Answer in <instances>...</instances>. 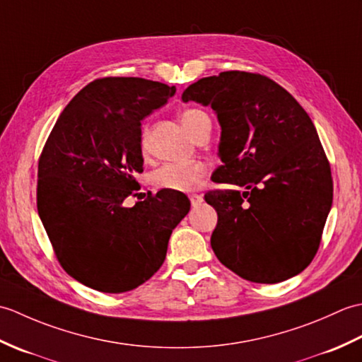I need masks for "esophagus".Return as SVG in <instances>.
Masks as SVG:
<instances>
[{"instance_id":"34e87169","label":"esophagus","mask_w":362,"mask_h":362,"mask_svg":"<svg viewBox=\"0 0 362 362\" xmlns=\"http://www.w3.org/2000/svg\"><path fill=\"white\" fill-rule=\"evenodd\" d=\"M189 201H191V205H193L194 209H196L199 204H202L204 197L201 194H189Z\"/></svg>"}]
</instances>
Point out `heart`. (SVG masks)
Here are the masks:
<instances>
[{
    "instance_id": "obj_1",
    "label": "heart",
    "mask_w": 362,
    "mask_h": 362,
    "mask_svg": "<svg viewBox=\"0 0 362 362\" xmlns=\"http://www.w3.org/2000/svg\"><path fill=\"white\" fill-rule=\"evenodd\" d=\"M180 122L191 136H196L205 124H210L206 115L199 109H185L180 113ZM148 141H146V132L141 136V149L146 151ZM206 173L205 163L199 160L177 161V163H166L160 166L152 174L153 185L158 188L174 189V191H191L194 189L199 182Z\"/></svg>"
}]
</instances>
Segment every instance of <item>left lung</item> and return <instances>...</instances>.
Here are the masks:
<instances>
[{"label":"left lung","mask_w":362,"mask_h":362,"mask_svg":"<svg viewBox=\"0 0 362 362\" xmlns=\"http://www.w3.org/2000/svg\"><path fill=\"white\" fill-rule=\"evenodd\" d=\"M182 99L216 112L222 165L211 179L243 188L205 194L218 213L211 235L218 259L255 283L302 272L317 253L333 202L329 161L308 113L258 73L199 79Z\"/></svg>","instance_id":"left-lung-1"}]
</instances>
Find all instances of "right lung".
Returning a JSON list of instances; mask_svg holds the SVG:
<instances>
[{"instance_id": "1", "label": "right lung", "mask_w": 362, "mask_h": 362, "mask_svg": "<svg viewBox=\"0 0 362 362\" xmlns=\"http://www.w3.org/2000/svg\"><path fill=\"white\" fill-rule=\"evenodd\" d=\"M175 87L141 78L90 82L60 113L38 160L37 210L60 266L86 286L132 291L163 264L188 197L160 189L126 206L143 173L141 119Z\"/></svg>"}]
</instances>
